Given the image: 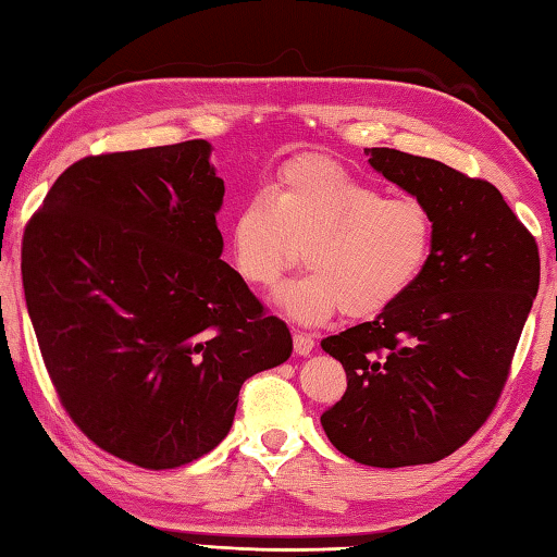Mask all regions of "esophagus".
I'll return each mask as SVG.
<instances>
[{
    "instance_id": "34e87169",
    "label": "esophagus",
    "mask_w": 557,
    "mask_h": 557,
    "mask_svg": "<svg viewBox=\"0 0 557 557\" xmlns=\"http://www.w3.org/2000/svg\"><path fill=\"white\" fill-rule=\"evenodd\" d=\"M293 349H296L298 356H310L314 349V339L308 332H293Z\"/></svg>"
}]
</instances>
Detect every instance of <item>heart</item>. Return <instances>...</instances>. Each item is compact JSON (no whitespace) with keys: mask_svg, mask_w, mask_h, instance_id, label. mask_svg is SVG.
Here are the masks:
<instances>
[{"mask_svg":"<svg viewBox=\"0 0 557 557\" xmlns=\"http://www.w3.org/2000/svg\"><path fill=\"white\" fill-rule=\"evenodd\" d=\"M434 220L409 196H383L320 154L283 164L269 194L237 208L230 251L237 274L267 288L300 261L310 271L276 293L290 318L324 322L334 312L366 320L391 310L424 274Z\"/></svg>","mask_w":557,"mask_h":557,"instance_id":"heart-1","label":"heart"}]
</instances>
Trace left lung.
I'll list each match as a JSON object with an SVG mask.
<instances>
[{
	"label": "left lung",
	"instance_id": "8db88e82",
	"mask_svg": "<svg viewBox=\"0 0 557 557\" xmlns=\"http://www.w3.org/2000/svg\"><path fill=\"white\" fill-rule=\"evenodd\" d=\"M366 154L426 206L434 245L424 274L391 310L322 339L344 366L346 393L320 422L356 463H436L499 400L539 293V245L490 182L391 148Z\"/></svg>",
	"mask_w": 557,
	"mask_h": 557
}]
</instances>
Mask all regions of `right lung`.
I'll list each match as a JSON object with an SVG mask.
<instances>
[{
	"instance_id": "right-lung-1",
	"label": "right lung",
	"mask_w": 557,
	"mask_h": 557,
	"mask_svg": "<svg viewBox=\"0 0 557 557\" xmlns=\"http://www.w3.org/2000/svg\"><path fill=\"white\" fill-rule=\"evenodd\" d=\"M211 143L94 154L28 220L21 278L62 407L107 454L191 463L233 426L239 387L293 351L225 264Z\"/></svg>"
}]
</instances>
